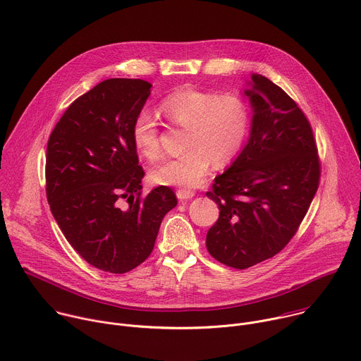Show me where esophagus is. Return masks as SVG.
Here are the masks:
<instances>
[{
    "label": "esophagus",
    "instance_id": "obj_1",
    "mask_svg": "<svg viewBox=\"0 0 361 361\" xmlns=\"http://www.w3.org/2000/svg\"><path fill=\"white\" fill-rule=\"evenodd\" d=\"M194 195H195V192H194V191H191V190L180 188V190L177 191V198H178L180 201H185V200H190V198H192Z\"/></svg>",
    "mask_w": 361,
    "mask_h": 361
}]
</instances>
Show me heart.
Returning a JSON list of instances; mask_svg holds the SVG:
<instances>
[{
	"label": "heart",
	"mask_w": 361,
	"mask_h": 361,
	"mask_svg": "<svg viewBox=\"0 0 361 361\" xmlns=\"http://www.w3.org/2000/svg\"><path fill=\"white\" fill-rule=\"evenodd\" d=\"M160 110L171 126L185 130L181 141L184 151L151 171L152 181L160 185H201L213 163L226 166L235 159L247 137L250 110L245 101L234 94L187 87L166 97ZM131 141L148 160L161 156L159 126L148 111L134 118Z\"/></svg>",
	"instance_id": "1"
}]
</instances>
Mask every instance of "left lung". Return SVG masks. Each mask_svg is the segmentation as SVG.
I'll use <instances>...</instances> for the list:
<instances>
[{
  "label": "left lung",
  "instance_id": "1",
  "mask_svg": "<svg viewBox=\"0 0 361 361\" xmlns=\"http://www.w3.org/2000/svg\"><path fill=\"white\" fill-rule=\"evenodd\" d=\"M247 85L250 137L207 192L220 216L205 238L217 262L238 270L271 259L288 244L320 180L313 130L298 106L264 75L252 74Z\"/></svg>",
  "mask_w": 361,
  "mask_h": 361
}]
</instances>
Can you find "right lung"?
<instances>
[{"instance_id": "obj_1", "label": "right lung", "mask_w": 361, "mask_h": 361, "mask_svg": "<svg viewBox=\"0 0 361 361\" xmlns=\"http://www.w3.org/2000/svg\"><path fill=\"white\" fill-rule=\"evenodd\" d=\"M151 87L133 78L97 84L67 109L47 144L51 213L87 263L114 274L147 260L164 216L177 205L166 185L141 197L144 171L131 126ZM121 199L128 200L127 208Z\"/></svg>"}]
</instances>
